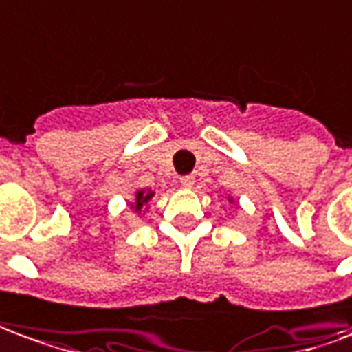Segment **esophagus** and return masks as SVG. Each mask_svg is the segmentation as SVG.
<instances>
[{
	"label": "esophagus",
	"instance_id": "obj_1",
	"mask_svg": "<svg viewBox=\"0 0 352 352\" xmlns=\"http://www.w3.org/2000/svg\"><path fill=\"white\" fill-rule=\"evenodd\" d=\"M180 184L184 188H191V186L195 184V178H193V176H182Z\"/></svg>",
	"mask_w": 352,
	"mask_h": 352
}]
</instances>
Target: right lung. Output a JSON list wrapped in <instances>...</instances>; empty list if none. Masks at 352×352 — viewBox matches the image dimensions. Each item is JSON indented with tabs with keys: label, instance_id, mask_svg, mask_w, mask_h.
<instances>
[{
	"label": "right lung",
	"instance_id": "obj_1",
	"mask_svg": "<svg viewBox=\"0 0 352 352\" xmlns=\"http://www.w3.org/2000/svg\"><path fill=\"white\" fill-rule=\"evenodd\" d=\"M151 197H153L151 191H149V193H145V191H138V193H135V210H140V208L144 207V203H147Z\"/></svg>",
	"mask_w": 352,
	"mask_h": 352
}]
</instances>
